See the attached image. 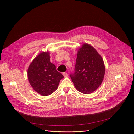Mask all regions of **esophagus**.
Wrapping results in <instances>:
<instances>
[{"mask_svg":"<svg viewBox=\"0 0 134 134\" xmlns=\"http://www.w3.org/2000/svg\"><path fill=\"white\" fill-rule=\"evenodd\" d=\"M63 76L65 77V78H66V77H67L68 76V74L67 73H63Z\"/></svg>","mask_w":134,"mask_h":134,"instance_id":"esophagus-1","label":"esophagus"}]
</instances>
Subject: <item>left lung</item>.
Masks as SVG:
<instances>
[{
    "label": "left lung",
    "mask_w": 134,
    "mask_h": 134,
    "mask_svg": "<svg viewBox=\"0 0 134 134\" xmlns=\"http://www.w3.org/2000/svg\"><path fill=\"white\" fill-rule=\"evenodd\" d=\"M105 72L102 56L91 45L84 43L78 50L75 72L70 75L75 88L88 94L101 85Z\"/></svg>",
    "instance_id": "1"
}]
</instances>
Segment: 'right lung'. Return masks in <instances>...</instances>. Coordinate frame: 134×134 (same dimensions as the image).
I'll return each instance as SVG.
<instances>
[{
	"label": "right lung",
	"mask_w": 134,
	"mask_h": 134,
	"mask_svg": "<svg viewBox=\"0 0 134 134\" xmlns=\"http://www.w3.org/2000/svg\"><path fill=\"white\" fill-rule=\"evenodd\" d=\"M63 78L50 61V52H42L32 61L27 68V78L37 93L43 96L52 94L57 90Z\"/></svg>",
	"instance_id": "obj_1"
}]
</instances>
